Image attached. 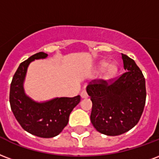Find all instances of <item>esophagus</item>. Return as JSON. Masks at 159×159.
<instances>
[{
  "label": "esophagus",
  "mask_w": 159,
  "mask_h": 159,
  "mask_svg": "<svg viewBox=\"0 0 159 159\" xmlns=\"http://www.w3.org/2000/svg\"><path fill=\"white\" fill-rule=\"evenodd\" d=\"M81 97H82V98H87L88 97L87 92L85 90H82V93H81Z\"/></svg>",
  "instance_id": "1"
}]
</instances>
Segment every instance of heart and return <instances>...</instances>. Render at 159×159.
Returning <instances> with one entry per match:
<instances>
[{
	"label": "heart",
	"instance_id": "1",
	"mask_svg": "<svg viewBox=\"0 0 159 159\" xmlns=\"http://www.w3.org/2000/svg\"><path fill=\"white\" fill-rule=\"evenodd\" d=\"M101 69H104L103 78L105 80L112 79L117 71V67L115 64H108L107 62L101 63Z\"/></svg>",
	"mask_w": 159,
	"mask_h": 159
}]
</instances>
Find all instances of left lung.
<instances>
[{
	"mask_svg": "<svg viewBox=\"0 0 159 159\" xmlns=\"http://www.w3.org/2000/svg\"><path fill=\"white\" fill-rule=\"evenodd\" d=\"M125 71L118 78L93 80L87 87L93 102L91 122L98 132L117 136L139 123L146 102L145 78L135 61L122 54Z\"/></svg>",
	"mask_w": 159,
	"mask_h": 159,
	"instance_id": "obj_1",
	"label": "left lung"
}]
</instances>
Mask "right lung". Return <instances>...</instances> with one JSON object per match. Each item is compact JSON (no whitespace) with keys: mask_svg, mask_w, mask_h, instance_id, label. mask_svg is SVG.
Returning <instances> with one entry per match:
<instances>
[{"mask_svg":"<svg viewBox=\"0 0 159 159\" xmlns=\"http://www.w3.org/2000/svg\"><path fill=\"white\" fill-rule=\"evenodd\" d=\"M47 57V53L41 52L20 64L11 83L10 104L16 119L24 130L35 136L50 139L57 136L67 125L70 113L80 102L81 97L56 98L37 102L26 95L23 83L29 64Z\"/></svg>","mask_w":159,"mask_h":159,"instance_id":"add662e5","label":"right lung"}]
</instances>
